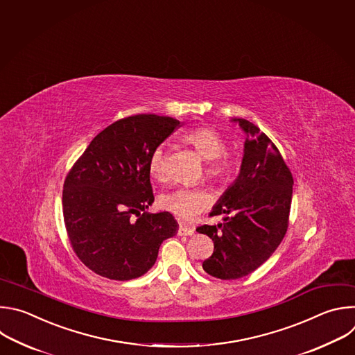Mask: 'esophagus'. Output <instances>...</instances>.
<instances>
[{"mask_svg":"<svg viewBox=\"0 0 355 355\" xmlns=\"http://www.w3.org/2000/svg\"><path fill=\"white\" fill-rule=\"evenodd\" d=\"M194 228L193 227H187V225H179V230H178V235L180 236H191L194 235Z\"/></svg>","mask_w":355,"mask_h":355,"instance_id":"esophagus-1","label":"esophagus"}]
</instances>
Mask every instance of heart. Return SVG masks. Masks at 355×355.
I'll return each mask as SVG.
<instances>
[{"label":"heart","mask_w":355,"mask_h":355,"mask_svg":"<svg viewBox=\"0 0 355 355\" xmlns=\"http://www.w3.org/2000/svg\"><path fill=\"white\" fill-rule=\"evenodd\" d=\"M183 139L190 144L198 155L207 161V175L221 179L232 169V161L225 154L227 141L214 128L197 127L187 131ZM150 173L162 182L166 179V146H157L148 161ZM211 202V196L204 187H176L161 196V205L180 220H193Z\"/></svg>","instance_id":"heart-1"}]
</instances>
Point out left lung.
I'll list each match as a JSON object with an SVG mask.
<instances>
[{"mask_svg":"<svg viewBox=\"0 0 355 355\" xmlns=\"http://www.w3.org/2000/svg\"><path fill=\"white\" fill-rule=\"evenodd\" d=\"M232 120L248 134L242 166L209 217L234 216L225 217L223 224L197 228L214 242V252L202 261V268L221 279L245 277L274 253L288 228L294 184L272 141L253 123Z\"/></svg>","mask_w":355,"mask_h":355,"instance_id":"obj_1","label":"left lung"}]
</instances>
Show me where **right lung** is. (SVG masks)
Here are the masks:
<instances>
[{
  "instance_id": "1",
  "label": "right lung",
  "mask_w": 355,
  "mask_h": 355,
  "mask_svg": "<svg viewBox=\"0 0 355 355\" xmlns=\"http://www.w3.org/2000/svg\"><path fill=\"white\" fill-rule=\"evenodd\" d=\"M180 125L168 116L135 114L101 131L68 172L62 190L67 235L78 259L110 279H132L157 261L178 232L168 211L150 214L153 150Z\"/></svg>"
}]
</instances>
